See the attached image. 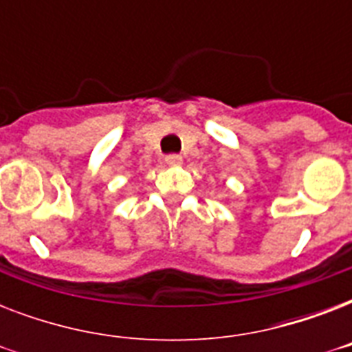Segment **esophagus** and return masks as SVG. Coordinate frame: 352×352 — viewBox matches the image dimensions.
Here are the masks:
<instances>
[{"mask_svg":"<svg viewBox=\"0 0 352 352\" xmlns=\"http://www.w3.org/2000/svg\"><path fill=\"white\" fill-rule=\"evenodd\" d=\"M166 164H170V166H179L182 162V157L181 155H177V153H171V155H166Z\"/></svg>","mask_w":352,"mask_h":352,"instance_id":"esophagus-1","label":"esophagus"}]
</instances>
